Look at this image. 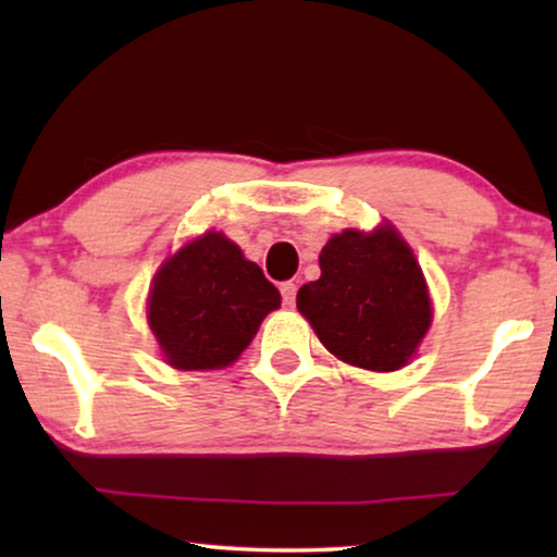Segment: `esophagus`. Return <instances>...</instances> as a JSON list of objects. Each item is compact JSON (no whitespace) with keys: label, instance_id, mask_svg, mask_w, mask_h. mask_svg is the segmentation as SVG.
<instances>
[{"label":"esophagus","instance_id":"esophagus-1","mask_svg":"<svg viewBox=\"0 0 557 557\" xmlns=\"http://www.w3.org/2000/svg\"><path fill=\"white\" fill-rule=\"evenodd\" d=\"M281 296H284L286 307H294V301H296V284H294V281H286V284H281Z\"/></svg>","mask_w":557,"mask_h":557}]
</instances>
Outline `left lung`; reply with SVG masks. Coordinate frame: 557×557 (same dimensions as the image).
I'll return each instance as SVG.
<instances>
[{"label": "left lung", "instance_id": "left-lung-1", "mask_svg": "<svg viewBox=\"0 0 557 557\" xmlns=\"http://www.w3.org/2000/svg\"><path fill=\"white\" fill-rule=\"evenodd\" d=\"M322 276L296 294L322 345L355 368L393 372L416 355L433 309L413 250L393 225L332 235Z\"/></svg>", "mask_w": 557, "mask_h": 557}]
</instances>
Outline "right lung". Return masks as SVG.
<instances>
[{
    "mask_svg": "<svg viewBox=\"0 0 557 557\" xmlns=\"http://www.w3.org/2000/svg\"><path fill=\"white\" fill-rule=\"evenodd\" d=\"M281 307L278 288L223 233H205L151 281L147 319L164 360L177 370H220Z\"/></svg>",
    "mask_w": 557,
    "mask_h": 557,
    "instance_id": "add662e5",
    "label": "right lung"
}]
</instances>
